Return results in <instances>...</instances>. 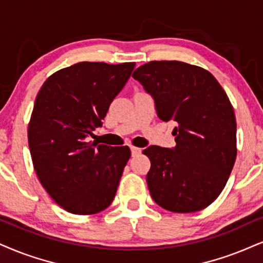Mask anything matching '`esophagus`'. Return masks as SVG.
Returning <instances> with one entry per match:
<instances>
[{
  "mask_svg": "<svg viewBox=\"0 0 263 263\" xmlns=\"http://www.w3.org/2000/svg\"><path fill=\"white\" fill-rule=\"evenodd\" d=\"M130 151H132V155H133V156H135V155L141 154V148H140V147L130 146Z\"/></svg>",
  "mask_w": 263,
  "mask_h": 263,
  "instance_id": "obj_1",
  "label": "esophagus"
}]
</instances>
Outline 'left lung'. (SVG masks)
<instances>
[{"label": "left lung", "instance_id": "1", "mask_svg": "<svg viewBox=\"0 0 263 263\" xmlns=\"http://www.w3.org/2000/svg\"><path fill=\"white\" fill-rule=\"evenodd\" d=\"M133 78L155 101L158 118L174 122L177 145H151L148 190L158 206L177 213L203 210L226 186L236 158V122L228 96L203 68L152 61Z\"/></svg>", "mask_w": 263, "mask_h": 263}]
</instances>
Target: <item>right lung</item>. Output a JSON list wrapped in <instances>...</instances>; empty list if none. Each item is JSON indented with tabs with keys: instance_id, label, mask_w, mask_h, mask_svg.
Listing matches in <instances>:
<instances>
[{
	"instance_id": "add662e5",
	"label": "right lung",
	"mask_w": 263,
	"mask_h": 263,
	"mask_svg": "<svg viewBox=\"0 0 263 263\" xmlns=\"http://www.w3.org/2000/svg\"><path fill=\"white\" fill-rule=\"evenodd\" d=\"M135 63L80 62L53 73L39 91L28 126L32 164L57 205L93 215L112 203L128 146L87 142Z\"/></svg>"
}]
</instances>
